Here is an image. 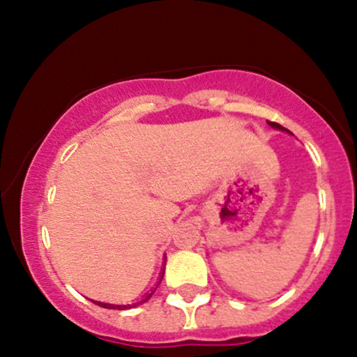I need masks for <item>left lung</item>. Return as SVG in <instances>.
Listing matches in <instances>:
<instances>
[{"label": "left lung", "instance_id": "left-lung-1", "mask_svg": "<svg viewBox=\"0 0 357 357\" xmlns=\"http://www.w3.org/2000/svg\"><path fill=\"white\" fill-rule=\"evenodd\" d=\"M268 125L272 126V128H277V130H282V132H287V133H290V135H293L290 130H287V128H283L282 125H278V123H275V121H268Z\"/></svg>", "mask_w": 357, "mask_h": 357}]
</instances>
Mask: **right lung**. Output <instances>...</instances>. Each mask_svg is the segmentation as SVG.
Returning a JSON list of instances; mask_svg holds the SVG:
<instances>
[{
	"mask_svg": "<svg viewBox=\"0 0 357 357\" xmlns=\"http://www.w3.org/2000/svg\"><path fill=\"white\" fill-rule=\"evenodd\" d=\"M163 275H165V268L161 270V273H160V278H158V282H156V287L153 288V290L148 293V295L145 296V298H142L139 301H137V303H132V305H112V303H102V301H96V300H92L93 303L96 305H98V306H102V308H110V310H130V308H135V306H138V305H143L145 303V301H148L151 298V295L153 293H155V290L158 288V285H160L161 283V280H163Z\"/></svg>",
	"mask_w": 357,
	"mask_h": 357,
	"instance_id": "right-lung-1",
	"label": "right lung"
}]
</instances>
